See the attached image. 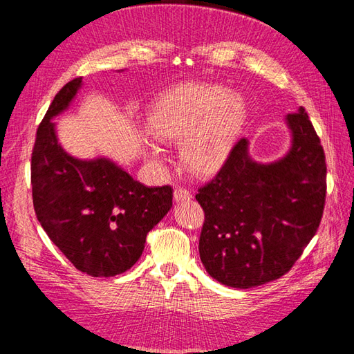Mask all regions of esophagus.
Instances as JSON below:
<instances>
[{
	"label": "esophagus",
	"instance_id": "1",
	"mask_svg": "<svg viewBox=\"0 0 354 354\" xmlns=\"http://www.w3.org/2000/svg\"><path fill=\"white\" fill-rule=\"evenodd\" d=\"M173 198H175L176 202L190 201L192 199V193L187 190V189H183V187H179V189H176L175 192H173Z\"/></svg>",
	"mask_w": 354,
	"mask_h": 354
}]
</instances>
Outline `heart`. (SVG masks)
I'll return each mask as SVG.
<instances>
[{
    "instance_id": "1",
    "label": "heart",
    "mask_w": 354,
    "mask_h": 354,
    "mask_svg": "<svg viewBox=\"0 0 354 354\" xmlns=\"http://www.w3.org/2000/svg\"><path fill=\"white\" fill-rule=\"evenodd\" d=\"M246 118L242 95L221 85L184 84L158 97L146 127L152 138L181 143V160L196 176H212L227 162ZM152 153L158 149L150 146Z\"/></svg>"
}]
</instances>
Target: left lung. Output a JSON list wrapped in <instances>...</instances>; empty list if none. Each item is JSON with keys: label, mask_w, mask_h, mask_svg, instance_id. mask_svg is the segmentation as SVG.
Wrapping results in <instances>:
<instances>
[{"label": "left lung", "mask_w": 354, "mask_h": 354, "mask_svg": "<svg viewBox=\"0 0 354 354\" xmlns=\"http://www.w3.org/2000/svg\"><path fill=\"white\" fill-rule=\"evenodd\" d=\"M286 120L293 138L283 160L254 162L242 138L212 181L198 189L205 214L201 260L214 280L230 288H254L289 272L321 223L324 149L304 108Z\"/></svg>", "instance_id": "8db88e82"}]
</instances>
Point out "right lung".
I'll list each match as a JSON object with an SVG mask.
<instances>
[{"mask_svg":"<svg viewBox=\"0 0 354 354\" xmlns=\"http://www.w3.org/2000/svg\"><path fill=\"white\" fill-rule=\"evenodd\" d=\"M82 77L55 95L37 127L32 196L37 221L80 272L114 277L131 269L147 232L171 207L170 185L146 187L109 160L80 161L57 142L50 120L68 106Z\"/></svg>","mask_w":354,"mask_h":354,"instance_id":"add662e5","label":"right lung"}]
</instances>
